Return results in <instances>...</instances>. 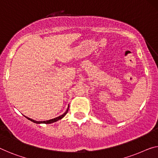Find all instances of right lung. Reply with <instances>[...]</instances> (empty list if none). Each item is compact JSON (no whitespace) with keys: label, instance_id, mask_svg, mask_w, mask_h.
I'll use <instances>...</instances> for the list:
<instances>
[{"label":"right lung","instance_id":"1","mask_svg":"<svg viewBox=\"0 0 158 158\" xmlns=\"http://www.w3.org/2000/svg\"><path fill=\"white\" fill-rule=\"evenodd\" d=\"M69 106H68V108H67V110L65 111V113H64L62 115H60V116H58V117H56V118H52V119H50V120H47V121H35V120H34V119H31V118H29V117H27V116H25V117L27 118L28 120H30V121H32V122H34V123H54V122H56V121H59V120H60V119H61L62 118H64V116H65V115L66 114L68 113V111H69Z\"/></svg>","mask_w":158,"mask_h":158}]
</instances>
